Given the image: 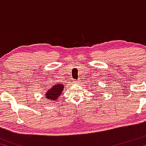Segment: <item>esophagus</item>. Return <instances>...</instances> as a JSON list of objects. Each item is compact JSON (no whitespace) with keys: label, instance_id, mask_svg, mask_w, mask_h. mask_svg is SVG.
<instances>
[{"label":"esophagus","instance_id":"34e87169","mask_svg":"<svg viewBox=\"0 0 146 146\" xmlns=\"http://www.w3.org/2000/svg\"><path fill=\"white\" fill-rule=\"evenodd\" d=\"M73 82H74L75 84H78V81H77V80H74V81H73Z\"/></svg>","mask_w":146,"mask_h":146}]
</instances>
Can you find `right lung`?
Instances as JSON below:
<instances>
[{"label": "right lung", "mask_w": 146, "mask_h": 146, "mask_svg": "<svg viewBox=\"0 0 146 146\" xmlns=\"http://www.w3.org/2000/svg\"><path fill=\"white\" fill-rule=\"evenodd\" d=\"M64 84L60 83L54 84L53 86L51 87L44 94V98L48 99L49 101H56L60 95H62V92L64 90Z\"/></svg>", "instance_id": "obj_1"}]
</instances>
